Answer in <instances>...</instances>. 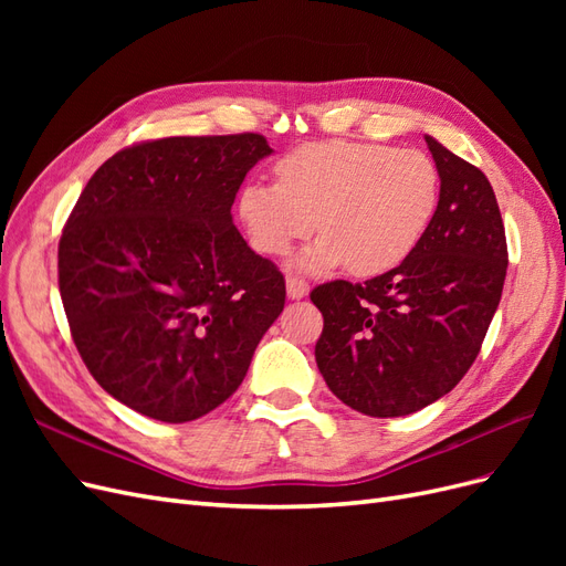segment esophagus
Listing matches in <instances>:
<instances>
[{"instance_id":"1","label":"esophagus","mask_w":566,"mask_h":566,"mask_svg":"<svg viewBox=\"0 0 566 566\" xmlns=\"http://www.w3.org/2000/svg\"><path fill=\"white\" fill-rule=\"evenodd\" d=\"M285 287H287V297L290 300H302L310 295V283L297 276H287L285 279Z\"/></svg>"}]
</instances>
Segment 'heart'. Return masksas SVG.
<instances>
[{
  "label": "heart",
  "instance_id": "b5f03b06",
  "mask_svg": "<svg viewBox=\"0 0 566 566\" xmlns=\"http://www.w3.org/2000/svg\"><path fill=\"white\" fill-rule=\"evenodd\" d=\"M279 181H250L238 214L262 254H285L323 233L297 266L325 271L347 262L356 276H378L418 248L439 208V169L418 148L368 142H312L276 163Z\"/></svg>",
  "mask_w": 566,
  "mask_h": 566
}]
</instances>
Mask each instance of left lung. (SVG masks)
Returning <instances> with one entry per match:
<instances>
[{"label": "left lung", "instance_id": "8db88e82", "mask_svg": "<svg viewBox=\"0 0 566 566\" xmlns=\"http://www.w3.org/2000/svg\"><path fill=\"white\" fill-rule=\"evenodd\" d=\"M439 208L406 260L366 283L312 290L323 314L316 364L335 397L370 418L434 403L470 370L499 310L505 227L484 172L424 136Z\"/></svg>", "mask_w": 566, "mask_h": 566}]
</instances>
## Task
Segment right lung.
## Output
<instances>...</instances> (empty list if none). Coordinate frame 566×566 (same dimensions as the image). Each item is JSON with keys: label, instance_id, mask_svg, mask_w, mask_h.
<instances>
[{"label": "right lung", "instance_id": "1", "mask_svg": "<svg viewBox=\"0 0 566 566\" xmlns=\"http://www.w3.org/2000/svg\"><path fill=\"white\" fill-rule=\"evenodd\" d=\"M262 134L169 136L117 150L59 243L71 335L113 399L163 422L224 403L285 304L276 264L233 227Z\"/></svg>", "mask_w": 566, "mask_h": 566}]
</instances>
